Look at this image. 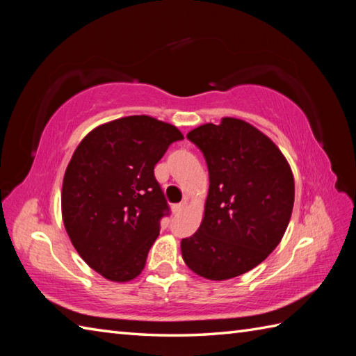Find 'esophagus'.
<instances>
[{
    "instance_id": "esophagus-1",
    "label": "esophagus",
    "mask_w": 356,
    "mask_h": 356,
    "mask_svg": "<svg viewBox=\"0 0 356 356\" xmlns=\"http://www.w3.org/2000/svg\"><path fill=\"white\" fill-rule=\"evenodd\" d=\"M185 207H186V202L176 203V205H172V213H174V214H179L180 211H182Z\"/></svg>"
}]
</instances>
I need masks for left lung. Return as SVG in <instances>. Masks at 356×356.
<instances>
[{
    "label": "left lung",
    "mask_w": 356,
    "mask_h": 356,
    "mask_svg": "<svg viewBox=\"0 0 356 356\" xmlns=\"http://www.w3.org/2000/svg\"><path fill=\"white\" fill-rule=\"evenodd\" d=\"M207 161L209 191L199 231L182 238L186 266L208 280L238 277L274 251L291 220L293 176L275 143L225 118L186 134Z\"/></svg>",
    "instance_id": "1"
}]
</instances>
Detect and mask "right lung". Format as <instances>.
<instances>
[{"label":"right lung","instance_id":"right-lung-1","mask_svg":"<svg viewBox=\"0 0 356 356\" xmlns=\"http://www.w3.org/2000/svg\"><path fill=\"white\" fill-rule=\"evenodd\" d=\"M176 127L149 116H128L95 128L67 166L63 218L90 268L111 282H130L145 268L151 245L170 216L154 166Z\"/></svg>","mask_w":356,"mask_h":356}]
</instances>
